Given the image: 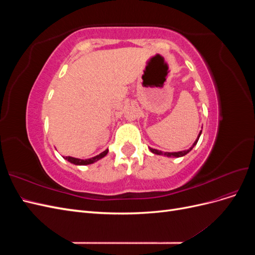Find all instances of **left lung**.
<instances>
[{
	"mask_svg": "<svg viewBox=\"0 0 255 255\" xmlns=\"http://www.w3.org/2000/svg\"><path fill=\"white\" fill-rule=\"evenodd\" d=\"M201 133H202V130H201V132H200L198 138L196 139V141L194 142V144H192L191 148L188 149V150L180 151V152H161V151H159V150L150 148V151H151L152 153H154V154H157V155H165V156H168V157H181V156H184V155H186V154H187L188 152H190V151L192 150V148H194V146L197 144V142H198V140H199V138H200V135H201Z\"/></svg>",
	"mask_w": 255,
	"mask_h": 255,
	"instance_id": "1",
	"label": "left lung"
}]
</instances>
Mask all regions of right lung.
Here are the masks:
<instances>
[{
  "mask_svg": "<svg viewBox=\"0 0 255 255\" xmlns=\"http://www.w3.org/2000/svg\"><path fill=\"white\" fill-rule=\"evenodd\" d=\"M107 153H109V149L105 150L102 153H100L99 155H97L95 157L88 158V159H80V158H75V157H71V156H66L64 158L67 159L68 161H70L71 164H74V165H89V164H94L95 161H97L99 159H101L102 157H104L106 155Z\"/></svg>",
  "mask_w": 255,
  "mask_h": 255,
  "instance_id": "right-lung-1",
  "label": "right lung"
}]
</instances>
